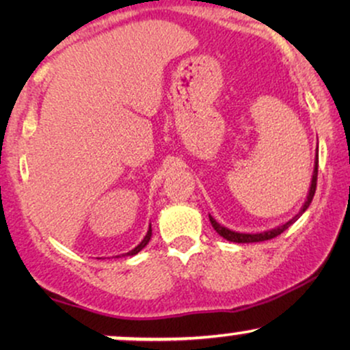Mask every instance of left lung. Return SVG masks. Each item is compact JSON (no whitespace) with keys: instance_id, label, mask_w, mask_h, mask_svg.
<instances>
[{"instance_id":"obj_1","label":"left lung","mask_w":350,"mask_h":350,"mask_svg":"<svg viewBox=\"0 0 350 350\" xmlns=\"http://www.w3.org/2000/svg\"><path fill=\"white\" fill-rule=\"evenodd\" d=\"M317 163H319V158H317V152H316V158H314V171H312V178H311V186H309V191H308V198L304 200L303 207H301V211L296 214L293 219L288 220L286 224H283V226H278L275 228H271V230H267V232H260V234H240V232H234L230 230V228L220 226L219 222L214 219L212 215H208V220H211L212 227H214V230L219 234L220 237H224V239L228 240V242H235V243H253V242H265V240H271L275 239V237H278L280 234H283L284 230H286L288 227L291 226V224H295L296 220L299 219L301 215H303V212L306 211L309 207V204H311L312 198H314V192H316V184H317Z\"/></svg>"}]
</instances>
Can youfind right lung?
<instances>
[{
  "instance_id": "right-lung-1",
  "label": "right lung",
  "mask_w": 350,
  "mask_h": 350,
  "mask_svg": "<svg viewBox=\"0 0 350 350\" xmlns=\"http://www.w3.org/2000/svg\"><path fill=\"white\" fill-rule=\"evenodd\" d=\"M151 235H152V232H151V226H150V228H148V234L144 235V239L142 240V242H139V245H136L133 250H130L128 253H124V255H126V256H133V255H136V253H138V252H142L143 248L148 245V242H150V240H151ZM124 255H123V256H124Z\"/></svg>"
}]
</instances>
